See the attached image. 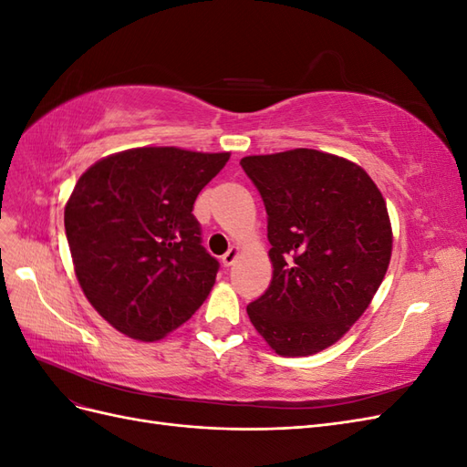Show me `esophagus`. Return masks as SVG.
<instances>
[{
    "label": "esophagus",
    "mask_w": 467,
    "mask_h": 467,
    "mask_svg": "<svg viewBox=\"0 0 467 467\" xmlns=\"http://www.w3.org/2000/svg\"><path fill=\"white\" fill-rule=\"evenodd\" d=\"M237 255H239V247H230L228 251L223 253L222 255V263H223V266H230V265H234V261L237 259Z\"/></svg>",
    "instance_id": "obj_1"
}]
</instances>
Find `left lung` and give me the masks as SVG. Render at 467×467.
<instances>
[{"label": "left lung", "instance_id": "1", "mask_svg": "<svg viewBox=\"0 0 467 467\" xmlns=\"http://www.w3.org/2000/svg\"><path fill=\"white\" fill-rule=\"evenodd\" d=\"M239 163L265 202L273 263L247 316L276 355H316L360 319L386 276L393 234L384 196L360 165L327 151Z\"/></svg>", "mask_w": 467, "mask_h": 467}]
</instances>
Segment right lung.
I'll return each mask as SVG.
<instances>
[{
    "instance_id": "add662e5",
    "label": "right lung",
    "mask_w": 467,
    "mask_h": 467,
    "mask_svg": "<svg viewBox=\"0 0 467 467\" xmlns=\"http://www.w3.org/2000/svg\"><path fill=\"white\" fill-rule=\"evenodd\" d=\"M228 160L230 151L132 148L78 179L64 210L74 271L117 331L160 341L208 298L218 261L201 245L192 204Z\"/></svg>"
}]
</instances>
